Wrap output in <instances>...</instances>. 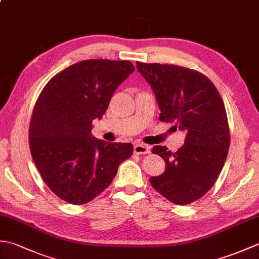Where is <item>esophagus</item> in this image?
Masks as SVG:
<instances>
[{"label":"esophagus","instance_id":"34e87169","mask_svg":"<svg viewBox=\"0 0 259 259\" xmlns=\"http://www.w3.org/2000/svg\"><path fill=\"white\" fill-rule=\"evenodd\" d=\"M134 151L136 155H145V153H149L150 148L144 144H137L134 147Z\"/></svg>","mask_w":259,"mask_h":259}]
</instances>
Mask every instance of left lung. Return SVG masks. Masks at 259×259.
I'll use <instances>...</instances> for the list:
<instances>
[{
    "label": "left lung",
    "mask_w": 259,
    "mask_h": 259,
    "mask_svg": "<svg viewBox=\"0 0 259 259\" xmlns=\"http://www.w3.org/2000/svg\"><path fill=\"white\" fill-rule=\"evenodd\" d=\"M137 69L155 93L159 120L186 133L176 152L152 148L167 167L150 184L168 200L188 205L211 188L227 158L230 135L224 101L212 82L196 70L142 62H137Z\"/></svg>",
    "instance_id": "8db88e82"
}]
</instances>
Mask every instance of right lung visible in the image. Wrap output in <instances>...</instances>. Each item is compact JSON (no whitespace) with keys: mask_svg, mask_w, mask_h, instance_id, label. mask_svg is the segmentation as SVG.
Masks as SVG:
<instances>
[{"mask_svg":"<svg viewBox=\"0 0 259 259\" xmlns=\"http://www.w3.org/2000/svg\"><path fill=\"white\" fill-rule=\"evenodd\" d=\"M134 71L125 60H84L54 75L38 96L29 130L31 155L43 181L64 201L95 199L133 155L131 144L99 140L91 130Z\"/></svg>","mask_w":259,"mask_h":259,"instance_id":"obj_1","label":"right lung"}]
</instances>
